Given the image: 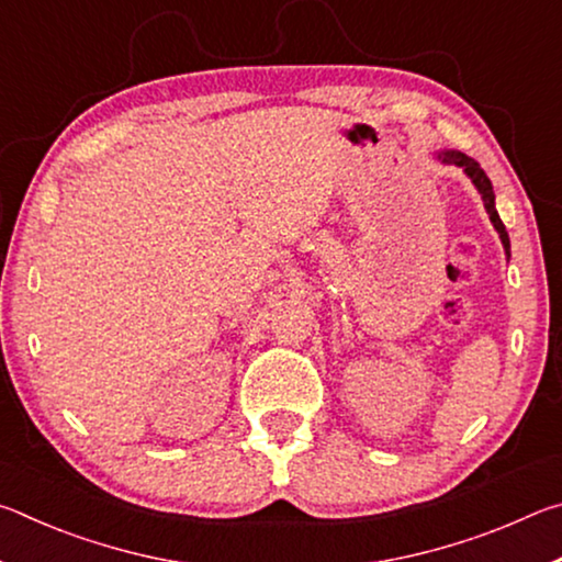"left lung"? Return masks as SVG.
Segmentation results:
<instances>
[{"mask_svg":"<svg viewBox=\"0 0 562 562\" xmlns=\"http://www.w3.org/2000/svg\"><path fill=\"white\" fill-rule=\"evenodd\" d=\"M439 158L443 160V164H453V166H461L465 173H469V178L473 180V186L479 188V193L483 198V205H486V213L491 217L493 227H496L501 240H503V247H506V252H510V240H508V233H506V225L501 223V217L496 213V195H493V186L488 176L483 173V168L475 164L473 158H469L465 154H459V150H446V154H439Z\"/></svg>","mask_w":562,"mask_h":562,"instance_id":"1","label":"left lung"}]
</instances>
